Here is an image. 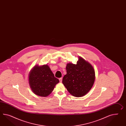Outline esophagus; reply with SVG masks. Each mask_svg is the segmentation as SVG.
Instances as JSON below:
<instances>
[{
    "instance_id": "obj_1",
    "label": "esophagus",
    "mask_w": 126,
    "mask_h": 126,
    "mask_svg": "<svg viewBox=\"0 0 126 126\" xmlns=\"http://www.w3.org/2000/svg\"><path fill=\"white\" fill-rule=\"evenodd\" d=\"M59 81H60V82H62V78H59Z\"/></svg>"
}]
</instances>
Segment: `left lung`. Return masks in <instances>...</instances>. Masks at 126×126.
<instances>
[{"label": "left lung", "instance_id": "8db88e82", "mask_svg": "<svg viewBox=\"0 0 126 126\" xmlns=\"http://www.w3.org/2000/svg\"><path fill=\"white\" fill-rule=\"evenodd\" d=\"M77 64L68 63L62 83L72 95L80 97L90 91L95 81L94 70L88 61L79 57Z\"/></svg>", "mask_w": 126, "mask_h": 126}]
</instances>
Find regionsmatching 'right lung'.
I'll return each mask as SVG.
<instances>
[{"instance_id": "add662e5", "label": "right lung", "mask_w": 126, "mask_h": 126, "mask_svg": "<svg viewBox=\"0 0 126 126\" xmlns=\"http://www.w3.org/2000/svg\"><path fill=\"white\" fill-rule=\"evenodd\" d=\"M28 80L32 92L42 97L49 95L59 82L47 65L34 66L30 72Z\"/></svg>"}]
</instances>
